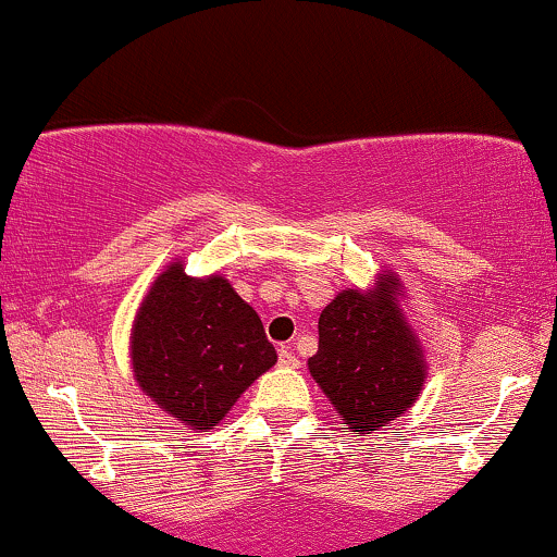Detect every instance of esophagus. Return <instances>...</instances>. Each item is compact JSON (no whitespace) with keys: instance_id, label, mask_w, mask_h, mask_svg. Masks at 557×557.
Listing matches in <instances>:
<instances>
[{"instance_id":"1","label":"esophagus","mask_w":557,"mask_h":557,"mask_svg":"<svg viewBox=\"0 0 557 557\" xmlns=\"http://www.w3.org/2000/svg\"><path fill=\"white\" fill-rule=\"evenodd\" d=\"M280 366L283 368H298L300 366V360H298V355L290 350V347H280Z\"/></svg>"}]
</instances>
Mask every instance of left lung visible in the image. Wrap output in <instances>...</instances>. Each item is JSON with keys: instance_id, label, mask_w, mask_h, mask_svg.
Returning a JSON list of instances; mask_svg holds the SVG:
<instances>
[{"instance_id": "left-lung-1", "label": "left lung", "mask_w": 557, "mask_h": 557, "mask_svg": "<svg viewBox=\"0 0 557 557\" xmlns=\"http://www.w3.org/2000/svg\"><path fill=\"white\" fill-rule=\"evenodd\" d=\"M399 274L347 287L321 311L319 350L308 371L355 433L384 431L405 414L428 379L425 350L407 319Z\"/></svg>"}]
</instances>
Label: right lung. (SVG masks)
<instances>
[{
    "label": "right lung",
    "instance_id": "1",
    "mask_svg": "<svg viewBox=\"0 0 557 557\" xmlns=\"http://www.w3.org/2000/svg\"><path fill=\"white\" fill-rule=\"evenodd\" d=\"M129 358L139 388L189 431H212L277 363L257 311L223 274L191 277L178 259L137 308Z\"/></svg>",
    "mask_w": 557,
    "mask_h": 557
}]
</instances>
